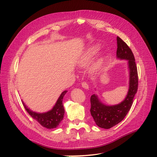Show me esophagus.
<instances>
[{"instance_id": "obj_1", "label": "esophagus", "mask_w": 157, "mask_h": 157, "mask_svg": "<svg viewBox=\"0 0 157 157\" xmlns=\"http://www.w3.org/2000/svg\"><path fill=\"white\" fill-rule=\"evenodd\" d=\"M82 86L85 89H88L89 88V85H88V83L86 82H83L82 83Z\"/></svg>"}]
</instances>
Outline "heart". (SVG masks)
Listing matches in <instances>:
<instances>
[{"instance_id":"1","label":"heart","mask_w":157,"mask_h":157,"mask_svg":"<svg viewBox=\"0 0 157 157\" xmlns=\"http://www.w3.org/2000/svg\"><path fill=\"white\" fill-rule=\"evenodd\" d=\"M100 50V45L99 44H94L91 46L90 47L88 48L87 51H86L84 55L82 56V57L79 59L78 62L79 65L82 67H85L87 66L92 59L94 57V56L97 54V52ZM102 66V61L101 60H99L97 62L94 63V64L92 65L91 67V72L92 73H94L97 72L98 70L101 69Z\"/></svg>"}]
</instances>
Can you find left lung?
Instances as JSON below:
<instances>
[{
	"instance_id": "1",
	"label": "left lung",
	"mask_w": 157,
	"mask_h": 157,
	"mask_svg": "<svg viewBox=\"0 0 157 157\" xmlns=\"http://www.w3.org/2000/svg\"><path fill=\"white\" fill-rule=\"evenodd\" d=\"M117 56L128 61L129 69V88L128 95L120 104L106 106L99 101L98 96L93 94L90 97L91 115L96 125L101 128L109 129L118 124L128 114L133 103V100L138 90V75L137 66L132 50L119 36L117 38Z\"/></svg>"
}]
</instances>
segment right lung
<instances>
[{"label":"right lung","mask_w":157,"mask_h":157,"mask_svg":"<svg viewBox=\"0 0 157 157\" xmlns=\"http://www.w3.org/2000/svg\"><path fill=\"white\" fill-rule=\"evenodd\" d=\"M66 92V90L62 92V94L59 96L54 107L51 111L46 113H38L33 112L30 109H29L23 102V105L24 106L26 111L28 113V114L32 118L38 121L41 125L48 129L56 128L60 124V123L61 122L63 119V116H64L65 109L64 107H63L62 102L63 97H64Z\"/></svg>","instance_id":"add662e5"}]
</instances>
